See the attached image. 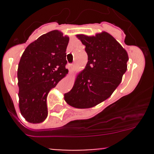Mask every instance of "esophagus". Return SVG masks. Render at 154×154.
<instances>
[{"instance_id":"1","label":"esophagus","mask_w":154,"mask_h":154,"mask_svg":"<svg viewBox=\"0 0 154 154\" xmlns=\"http://www.w3.org/2000/svg\"><path fill=\"white\" fill-rule=\"evenodd\" d=\"M73 68H74V65L69 64V65H68V71H69V74H70V73H71V71H72V70H73Z\"/></svg>"}]
</instances>
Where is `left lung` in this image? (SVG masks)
<instances>
[{"mask_svg":"<svg viewBox=\"0 0 154 154\" xmlns=\"http://www.w3.org/2000/svg\"><path fill=\"white\" fill-rule=\"evenodd\" d=\"M77 37L86 46L88 63L64 97L73 107L91 108L109 97L120 84L127 71L128 54L106 32L94 36L79 34Z\"/></svg>","mask_w":154,"mask_h":154,"instance_id":"8db88e82","label":"left lung"}]
</instances>
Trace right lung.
Returning <instances> with one entry per match:
<instances>
[{
    "mask_svg": "<svg viewBox=\"0 0 154 154\" xmlns=\"http://www.w3.org/2000/svg\"><path fill=\"white\" fill-rule=\"evenodd\" d=\"M68 41L60 31H51L30 43L21 56L17 73L19 109L29 123L45 120L48 94L68 74Z\"/></svg>",
    "mask_w": 154,
    "mask_h": 154,
    "instance_id": "add662e5",
    "label": "right lung"
}]
</instances>
